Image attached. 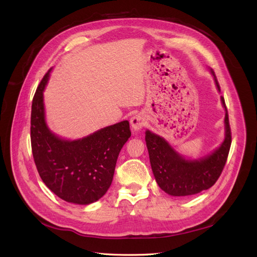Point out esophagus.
Returning <instances> with one entry per match:
<instances>
[{
	"instance_id": "1",
	"label": "esophagus",
	"mask_w": 257,
	"mask_h": 257,
	"mask_svg": "<svg viewBox=\"0 0 257 257\" xmlns=\"http://www.w3.org/2000/svg\"><path fill=\"white\" fill-rule=\"evenodd\" d=\"M146 124V118L142 113H137L131 118V125L135 132L141 131Z\"/></svg>"
}]
</instances>
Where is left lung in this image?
I'll list each match as a JSON object with an SVG mask.
<instances>
[{
	"label": "left lung",
	"mask_w": 257,
	"mask_h": 257,
	"mask_svg": "<svg viewBox=\"0 0 257 257\" xmlns=\"http://www.w3.org/2000/svg\"><path fill=\"white\" fill-rule=\"evenodd\" d=\"M217 91L219 82L213 71ZM221 103L225 109V137L222 144L211 153L198 159H188L178 153L165 138L146 131V144L149 152L150 164L155 180L160 188L172 196L195 195L204 190H208L216 182L226 163L231 144L228 113L225 106L224 97Z\"/></svg>",
	"instance_id": "1"
}]
</instances>
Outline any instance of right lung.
I'll return each instance as SVG.
<instances>
[{"label": "right lung", "mask_w": 257, "mask_h": 257, "mask_svg": "<svg viewBox=\"0 0 257 257\" xmlns=\"http://www.w3.org/2000/svg\"><path fill=\"white\" fill-rule=\"evenodd\" d=\"M51 69L35 92L31 111V145L43 182L58 197L90 205L105 195L112 182L115 163L131 137L127 120L78 139L54 134L46 122L44 91Z\"/></svg>", "instance_id": "right-lung-1"}]
</instances>
